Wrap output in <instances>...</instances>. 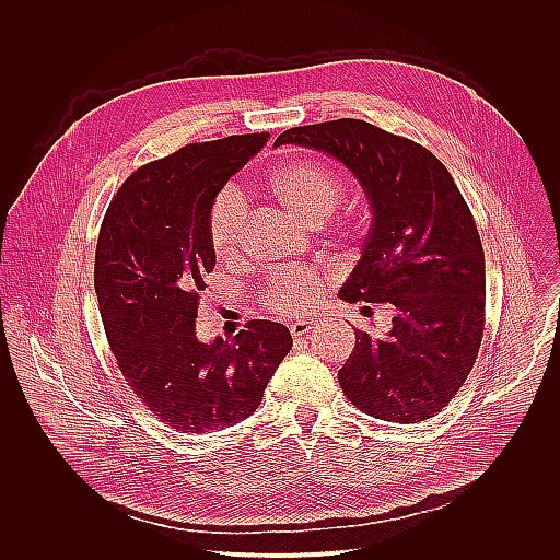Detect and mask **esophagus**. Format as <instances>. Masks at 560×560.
<instances>
[{
	"label": "esophagus",
	"instance_id": "34e87169",
	"mask_svg": "<svg viewBox=\"0 0 560 560\" xmlns=\"http://www.w3.org/2000/svg\"><path fill=\"white\" fill-rule=\"evenodd\" d=\"M314 327H316V320H296L290 325V334L294 338H301V336H307Z\"/></svg>",
	"mask_w": 560,
	"mask_h": 560
}]
</instances>
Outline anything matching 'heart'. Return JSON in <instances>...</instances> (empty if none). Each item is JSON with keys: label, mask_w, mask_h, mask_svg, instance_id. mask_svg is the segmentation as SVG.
<instances>
[{"label": "heart", "mask_w": 560, "mask_h": 560, "mask_svg": "<svg viewBox=\"0 0 560 560\" xmlns=\"http://www.w3.org/2000/svg\"><path fill=\"white\" fill-rule=\"evenodd\" d=\"M270 194L307 224H320L338 205L342 183L327 165L318 161H294L277 170L268 183ZM248 202L240 187H222L209 209V237L220 257H235L244 242ZM323 294V281L312 270L279 272L268 290L266 303L281 314H303L312 310Z\"/></svg>", "instance_id": "heart-1"}]
</instances>
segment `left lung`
I'll list each match as a JSON object with an SVG mask.
<instances>
[{"label": "left lung", "instance_id": "1", "mask_svg": "<svg viewBox=\"0 0 560 560\" xmlns=\"http://www.w3.org/2000/svg\"><path fill=\"white\" fill-rule=\"evenodd\" d=\"M340 161L360 183L371 226L338 296L390 303L384 340L355 331L338 371L353 406L393 423L436 417L465 384L485 331V250L471 211L447 167L419 143L362 119L281 132Z\"/></svg>", "mask_w": 560, "mask_h": 560}]
</instances>
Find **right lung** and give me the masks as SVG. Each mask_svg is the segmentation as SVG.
I'll return each mask as SVG.
<instances>
[{"instance_id":"add662e5","label":"right lung","mask_w":560,"mask_h":560,"mask_svg":"<svg viewBox=\"0 0 560 560\" xmlns=\"http://www.w3.org/2000/svg\"><path fill=\"white\" fill-rule=\"evenodd\" d=\"M268 137L189 143L139 167L100 229L93 283L113 355L143 406L178 432L248 419L292 349L272 320H250L233 340L196 336L198 294L215 266L211 202Z\"/></svg>"}]
</instances>
